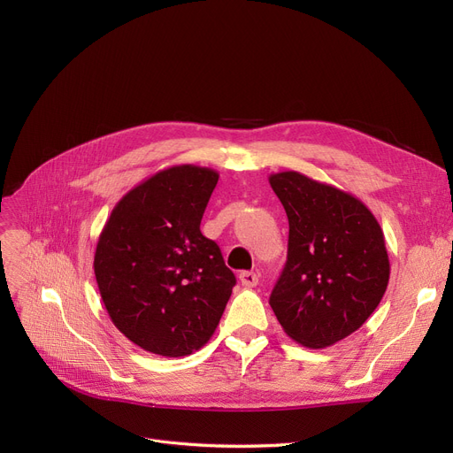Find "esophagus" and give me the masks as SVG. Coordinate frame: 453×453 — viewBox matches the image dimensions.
<instances>
[{"instance_id":"obj_1","label":"esophagus","mask_w":453,"mask_h":453,"mask_svg":"<svg viewBox=\"0 0 453 453\" xmlns=\"http://www.w3.org/2000/svg\"><path fill=\"white\" fill-rule=\"evenodd\" d=\"M240 280L245 288H255L258 284V275L255 271H243V273H240Z\"/></svg>"}]
</instances>
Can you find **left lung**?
Masks as SVG:
<instances>
[{"instance_id":"1","label":"left lung","mask_w":453,"mask_h":453,"mask_svg":"<svg viewBox=\"0 0 453 453\" xmlns=\"http://www.w3.org/2000/svg\"><path fill=\"white\" fill-rule=\"evenodd\" d=\"M288 223V260L269 304L284 333L323 349L363 327L390 277L383 230L357 196L297 171L269 176Z\"/></svg>"}]
</instances>
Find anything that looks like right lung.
Instances as JSON below:
<instances>
[{
  "label": "right lung",
  "mask_w": 453,
  "mask_h": 453,
  "mask_svg": "<svg viewBox=\"0 0 453 453\" xmlns=\"http://www.w3.org/2000/svg\"><path fill=\"white\" fill-rule=\"evenodd\" d=\"M219 174L174 165L126 193L105 221L95 275L105 311L135 346L186 357L215 333L236 277L201 221Z\"/></svg>",
  "instance_id": "obj_1"
}]
</instances>
